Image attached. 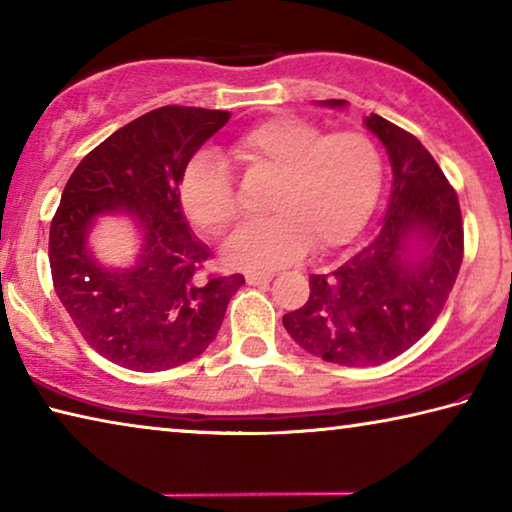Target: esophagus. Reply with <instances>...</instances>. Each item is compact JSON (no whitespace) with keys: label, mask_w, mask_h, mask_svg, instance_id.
Returning <instances> with one entry per match:
<instances>
[{"label":"esophagus","mask_w":512,"mask_h":512,"mask_svg":"<svg viewBox=\"0 0 512 512\" xmlns=\"http://www.w3.org/2000/svg\"><path fill=\"white\" fill-rule=\"evenodd\" d=\"M273 280V273H259V271H248L246 273V282L250 287H259V284H266Z\"/></svg>","instance_id":"1"}]
</instances>
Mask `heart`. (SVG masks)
I'll use <instances>...</instances> for the list:
<instances>
[{
	"label": "heart",
	"instance_id": "obj_1",
	"mask_svg": "<svg viewBox=\"0 0 512 512\" xmlns=\"http://www.w3.org/2000/svg\"><path fill=\"white\" fill-rule=\"evenodd\" d=\"M248 171L275 176L266 210L273 216L237 230L223 248L225 262L244 268L280 266L309 246L336 248L357 235L375 207L381 153L368 135H323L300 117L262 121L230 144ZM178 198L198 230L216 237L239 216L228 164L214 151L196 153L180 176Z\"/></svg>",
	"mask_w": 512,
	"mask_h": 512
}]
</instances>
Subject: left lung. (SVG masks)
<instances>
[{
    "mask_svg": "<svg viewBox=\"0 0 512 512\" xmlns=\"http://www.w3.org/2000/svg\"><path fill=\"white\" fill-rule=\"evenodd\" d=\"M345 108L348 101H318ZM393 169L379 230L327 275L309 277V300L282 323L302 350L339 366H379L418 343L436 323L463 262L458 196L418 137L370 115Z\"/></svg>",
    "mask_w": 512,
    "mask_h": 512,
    "instance_id": "left-lung-1",
    "label": "left lung"
}]
</instances>
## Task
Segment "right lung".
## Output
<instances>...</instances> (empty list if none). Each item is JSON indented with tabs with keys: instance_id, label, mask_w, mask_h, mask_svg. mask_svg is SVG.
Segmentation results:
<instances>
[{
	"instance_id": "add662e5",
	"label": "right lung",
	"mask_w": 512,
	"mask_h": 512,
	"mask_svg": "<svg viewBox=\"0 0 512 512\" xmlns=\"http://www.w3.org/2000/svg\"><path fill=\"white\" fill-rule=\"evenodd\" d=\"M230 112L164 106L112 133L74 169L49 230L56 296L83 339L121 368L158 372L196 359L214 341L244 275L207 277L210 257L178 198L194 153ZM126 213L141 248L126 267L99 263L89 235Z\"/></svg>"
}]
</instances>
